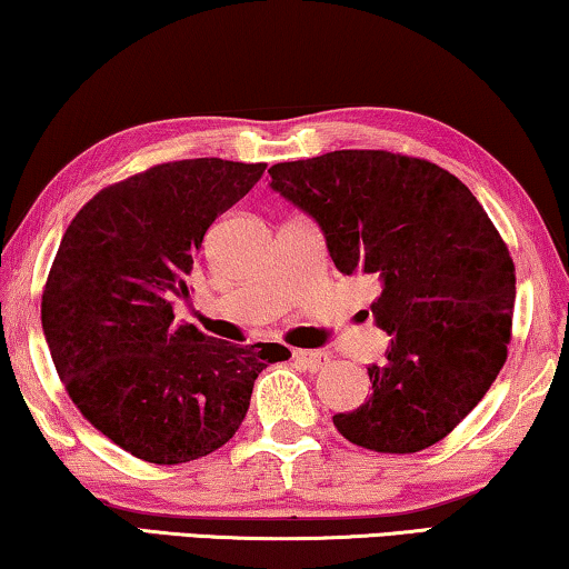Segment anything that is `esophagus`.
I'll list each match as a JSON object with an SVG mask.
<instances>
[{"label":"esophagus","instance_id":"34e87169","mask_svg":"<svg viewBox=\"0 0 569 569\" xmlns=\"http://www.w3.org/2000/svg\"><path fill=\"white\" fill-rule=\"evenodd\" d=\"M293 360L309 372H319L329 366V355L319 350H293Z\"/></svg>","mask_w":569,"mask_h":569}]
</instances>
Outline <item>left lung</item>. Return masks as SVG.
I'll list each match as a JSON object with an SVG mask.
<instances>
[{"label": "left lung", "instance_id": "obj_1", "mask_svg": "<svg viewBox=\"0 0 569 569\" xmlns=\"http://www.w3.org/2000/svg\"><path fill=\"white\" fill-rule=\"evenodd\" d=\"M268 173L325 232L339 273L380 283L370 311L391 347L368 366V401L332 417L337 431L391 455L437 445L488 393L511 342L513 260L486 209L445 168L388 150H335Z\"/></svg>", "mask_w": 569, "mask_h": 569}]
</instances>
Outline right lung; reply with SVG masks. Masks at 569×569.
<instances>
[{
  "label": "right lung",
  "mask_w": 569,
  "mask_h": 569,
  "mask_svg": "<svg viewBox=\"0 0 569 569\" xmlns=\"http://www.w3.org/2000/svg\"><path fill=\"white\" fill-rule=\"evenodd\" d=\"M266 163L191 158L152 166L81 207L56 252L40 317L68 396L101 435L156 465L230 442L278 342L232 345L176 325L211 222Z\"/></svg>",
  "instance_id": "add662e5"
}]
</instances>
